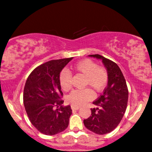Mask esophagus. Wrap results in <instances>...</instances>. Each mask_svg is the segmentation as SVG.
Segmentation results:
<instances>
[{
    "label": "esophagus",
    "instance_id": "34e87169",
    "mask_svg": "<svg viewBox=\"0 0 152 152\" xmlns=\"http://www.w3.org/2000/svg\"><path fill=\"white\" fill-rule=\"evenodd\" d=\"M71 108H72V110H78L80 109V107H77V106H72L71 107Z\"/></svg>",
    "mask_w": 152,
    "mask_h": 152
}]
</instances>
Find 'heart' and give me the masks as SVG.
<instances>
[{
	"label": "heart",
	"instance_id": "b5f03b06",
	"mask_svg": "<svg viewBox=\"0 0 152 152\" xmlns=\"http://www.w3.org/2000/svg\"><path fill=\"white\" fill-rule=\"evenodd\" d=\"M74 70L85 77V86H90L97 92H100L106 87L108 82L107 71L104 67H99L91 60H83L77 62ZM60 83L62 89L68 90L72 85V74L67 69H63L60 74ZM94 97L92 91L89 88L73 90L67 96V101L72 106H81Z\"/></svg>",
	"mask_w": 152,
	"mask_h": 152
}]
</instances>
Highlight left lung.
<instances>
[{"instance_id": "1", "label": "left lung", "mask_w": 152, "mask_h": 152, "mask_svg": "<svg viewBox=\"0 0 152 152\" xmlns=\"http://www.w3.org/2000/svg\"><path fill=\"white\" fill-rule=\"evenodd\" d=\"M91 58L101 60L108 73V82L103 94L93 104L97 108L91 109L92 115L84 119L87 129L97 134L111 132L118 126L125 113L128 102L126 80L119 66L99 55H90Z\"/></svg>"}]
</instances>
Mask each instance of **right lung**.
I'll list each match as a JSON object with an SVG mask.
<instances>
[{
  "label": "right lung",
  "instance_id": "right-lung-1",
  "mask_svg": "<svg viewBox=\"0 0 152 152\" xmlns=\"http://www.w3.org/2000/svg\"><path fill=\"white\" fill-rule=\"evenodd\" d=\"M73 58L48 61L36 67L26 80L23 104L30 122L41 133L55 135L68 126L72 115L69 105L62 107L60 83L62 69ZM61 107L55 110L54 107Z\"/></svg>",
  "mask_w": 152,
  "mask_h": 152
}]
</instances>
